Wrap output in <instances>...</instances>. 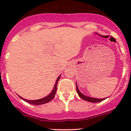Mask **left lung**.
<instances>
[{
  "mask_svg": "<svg viewBox=\"0 0 131 131\" xmlns=\"http://www.w3.org/2000/svg\"><path fill=\"white\" fill-rule=\"evenodd\" d=\"M76 89H77V94H78V95L79 96L80 98H81L82 99H83V100H86V101L90 102L96 103V102H101V101H102V100H105L104 98H102V99H98V98H91V97H89V96H86L84 95V94H83L81 92H80L79 90L77 83H76Z\"/></svg>",
  "mask_w": 131,
  "mask_h": 131,
  "instance_id": "obj_1",
  "label": "left lung"
}]
</instances>
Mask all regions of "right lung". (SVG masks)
<instances>
[{
  "label": "right lung",
  "instance_id": "right-lung-1",
  "mask_svg": "<svg viewBox=\"0 0 131 131\" xmlns=\"http://www.w3.org/2000/svg\"><path fill=\"white\" fill-rule=\"evenodd\" d=\"M60 75L58 77L57 81H56V82L55 86H54V89H53V91H52L51 93L48 96H47L42 98V99H40V100H26V99H24V98H22L20 96L19 97H20L21 99H23L24 101L27 102H28L29 103V104H33V105H41V104H46V103L47 102H49L51 101L53 98H54V96H55L56 92V90H57V84L59 79H60Z\"/></svg>",
  "mask_w": 131,
  "mask_h": 131
}]
</instances>
